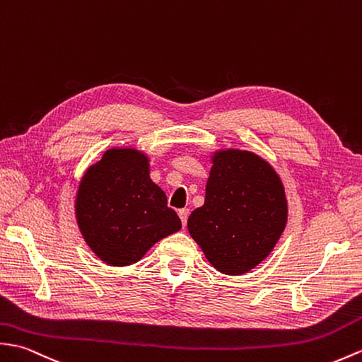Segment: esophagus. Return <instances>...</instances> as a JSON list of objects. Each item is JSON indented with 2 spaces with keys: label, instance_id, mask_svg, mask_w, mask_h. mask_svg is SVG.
<instances>
[{
  "label": "esophagus",
  "instance_id": "obj_1",
  "mask_svg": "<svg viewBox=\"0 0 362 362\" xmlns=\"http://www.w3.org/2000/svg\"><path fill=\"white\" fill-rule=\"evenodd\" d=\"M188 216H189V209H188V208H182V209H179V217H180V221H182V225H183V226L187 225Z\"/></svg>",
  "mask_w": 362,
  "mask_h": 362
}]
</instances>
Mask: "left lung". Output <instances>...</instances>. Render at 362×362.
Returning <instances> with one entry per match:
<instances>
[{
    "label": "left lung",
    "instance_id": "obj_1",
    "mask_svg": "<svg viewBox=\"0 0 362 362\" xmlns=\"http://www.w3.org/2000/svg\"><path fill=\"white\" fill-rule=\"evenodd\" d=\"M287 216L284 185L270 163L250 151H217L205 204L191 213L188 231L216 270L238 276L272 253Z\"/></svg>",
    "mask_w": 362,
    "mask_h": 362
}]
</instances>
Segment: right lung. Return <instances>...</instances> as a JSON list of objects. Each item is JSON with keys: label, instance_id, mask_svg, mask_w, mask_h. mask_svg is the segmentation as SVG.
I'll use <instances>...</instances> for the list:
<instances>
[{"label": "right lung", "instance_id": "1", "mask_svg": "<svg viewBox=\"0 0 362 362\" xmlns=\"http://www.w3.org/2000/svg\"><path fill=\"white\" fill-rule=\"evenodd\" d=\"M75 217L89 248L112 267L136 264L156 242L182 228L165 192L149 177L148 157L112 148L83 175Z\"/></svg>", "mask_w": 362, "mask_h": 362}]
</instances>
